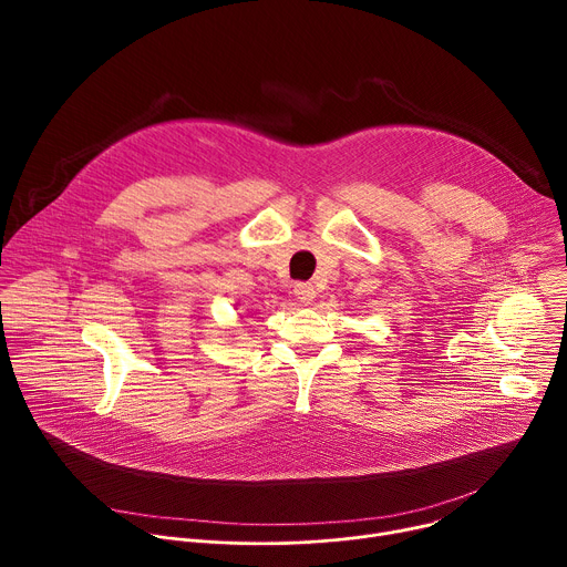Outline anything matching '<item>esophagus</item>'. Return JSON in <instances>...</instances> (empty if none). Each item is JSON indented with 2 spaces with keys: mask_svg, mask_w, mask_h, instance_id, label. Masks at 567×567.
I'll return each mask as SVG.
<instances>
[{
  "mask_svg": "<svg viewBox=\"0 0 567 567\" xmlns=\"http://www.w3.org/2000/svg\"><path fill=\"white\" fill-rule=\"evenodd\" d=\"M293 293H296V298H298L300 302H311V300L316 298V289H313L311 282H298V285H293Z\"/></svg>",
  "mask_w": 567,
  "mask_h": 567,
  "instance_id": "obj_1",
  "label": "esophagus"
}]
</instances>
